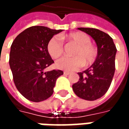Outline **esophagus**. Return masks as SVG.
I'll return each instance as SVG.
<instances>
[{
    "label": "esophagus",
    "mask_w": 129,
    "mask_h": 129,
    "mask_svg": "<svg viewBox=\"0 0 129 129\" xmlns=\"http://www.w3.org/2000/svg\"><path fill=\"white\" fill-rule=\"evenodd\" d=\"M69 74H70V73H69V72H67V71H64V72H63V75H68Z\"/></svg>",
    "instance_id": "obj_1"
}]
</instances>
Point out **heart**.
Here are the masks:
<instances>
[{
  "label": "heart",
  "instance_id": "heart-1",
  "mask_svg": "<svg viewBox=\"0 0 129 129\" xmlns=\"http://www.w3.org/2000/svg\"><path fill=\"white\" fill-rule=\"evenodd\" d=\"M65 38L77 45L73 52V57H62L56 61V67L61 70L73 71L84 66L92 65L97 56V50L91 43V39L86 33L76 32L67 34ZM49 54L56 59L63 53V43L58 36L51 39L47 46Z\"/></svg>",
  "mask_w": 129,
  "mask_h": 129
}]
</instances>
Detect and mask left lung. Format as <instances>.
<instances>
[{"mask_svg": "<svg viewBox=\"0 0 129 129\" xmlns=\"http://www.w3.org/2000/svg\"><path fill=\"white\" fill-rule=\"evenodd\" d=\"M90 35L97 45V56L93 64L82 73H78L79 81L73 85V91L81 99L93 101L108 91L113 78L117 49L113 39L100 29L79 27Z\"/></svg>", "mask_w": 129, "mask_h": 129, "instance_id": "1", "label": "left lung"}]
</instances>
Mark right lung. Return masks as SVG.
<instances>
[{
	"label": "right lung",
	"instance_id": "add662e5",
	"mask_svg": "<svg viewBox=\"0 0 129 129\" xmlns=\"http://www.w3.org/2000/svg\"><path fill=\"white\" fill-rule=\"evenodd\" d=\"M62 29L32 26L18 34L11 45L10 66L16 88L27 100L40 102L52 95L60 70L45 72L54 63L47 49L49 41Z\"/></svg>",
	"mask_w": 129,
	"mask_h": 129
}]
</instances>
